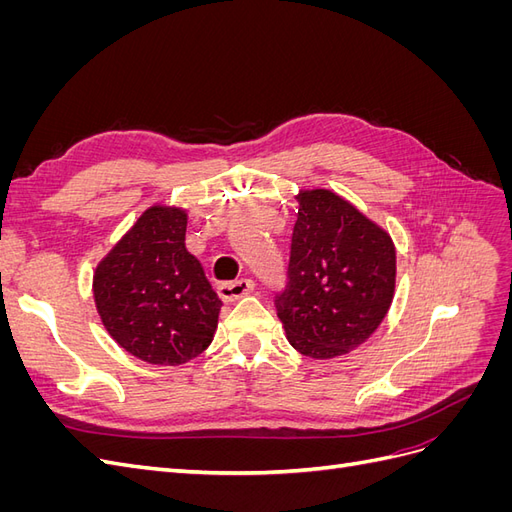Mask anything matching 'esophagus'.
Returning <instances> with one entry per match:
<instances>
[{"mask_svg":"<svg viewBox=\"0 0 512 512\" xmlns=\"http://www.w3.org/2000/svg\"><path fill=\"white\" fill-rule=\"evenodd\" d=\"M254 290V280H247V277H241V280L235 282H226L218 286V294L222 301H237L245 294H250Z\"/></svg>","mask_w":512,"mask_h":512,"instance_id":"esophagus-1","label":"esophagus"}]
</instances>
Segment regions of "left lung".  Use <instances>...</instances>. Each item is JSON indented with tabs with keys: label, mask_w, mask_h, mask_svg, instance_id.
<instances>
[{
	"label": "left lung",
	"mask_w": 512,
	"mask_h": 512,
	"mask_svg": "<svg viewBox=\"0 0 512 512\" xmlns=\"http://www.w3.org/2000/svg\"><path fill=\"white\" fill-rule=\"evenodd\" d=\"M286 286L275 309L288 342L312 359L361 346L389 312L395 247L348 200L329 190L301 192Z\"/></svg>",
	"instance_id": "obj_1"
}]
</instances>
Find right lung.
Instances as JSON below:
<instances>
[{
	"label": "right lung",
	"instance_id": "add662e5",
	"mask_svg": "<svg viewBox=\"0 0 512 512\" xmlns=\"http://www.w3.org/2000/svg\"><path fill=\"white\" fill-rule=\"evenodd\" d=\"M188 215L151 207L96 269L98 314L115 342L151 365L192 361L213 339L222 301L185 250Z\"/></svg>",
	"mask_w": 512,
	"mask_h": 512
}]
</instances>
